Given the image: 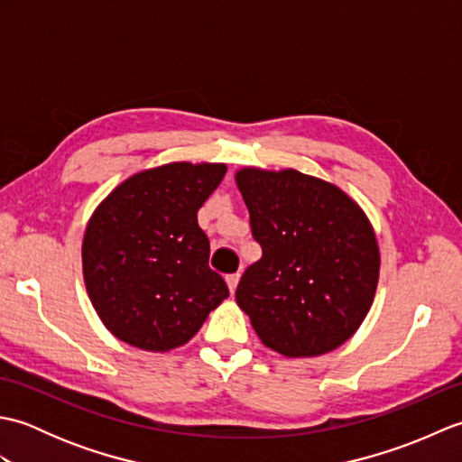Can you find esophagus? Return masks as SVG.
I'll return each instance as SVG.
<instances>
[{
	"mask_svg": "<svg viewBox=\"0 0 462 462\" xmlns=\"http://www.w3.org/2000/svg\"><path fill=\"white\" fill-rule=\"evenodd\" d=\"M238 282H240V273H230V276H226V283H228V288H230L232 293H234V290H236Z\"/></svg>",
	"mask_w": 462,
	"mask_h": 462,
	"instance_id": "obj_1",
	"label": "esophagus"
}]
</instances>
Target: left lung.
<instances>
[{"label": "left lung", "instance_id": "8db88e82", "mask_svg": "<svg viewBox=\"0 0 462 462\" xmlns=\"http://www.w3.org/2000/svg\"><path fill=\"white\" fill-rule=\"evenodd\" d=\"M262 258L236 303L283 357H318L356 333L375 300L381 254L361 206L337 184L293 169L234 174Z\"/></svg>", "mask_w": 462, "mask_h": 462}]
</instances>
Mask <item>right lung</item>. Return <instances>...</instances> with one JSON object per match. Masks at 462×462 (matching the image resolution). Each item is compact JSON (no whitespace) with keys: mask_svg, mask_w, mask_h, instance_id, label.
I'll return each instance as SVG.
<instances>
[{"mask_svg":"<svg viewBox=\"0 0 462 462\" xmlns=\"http://www.w3.org/2000/svg\"><path fill=\"white\" fill-rule=\"evenodd\" d=\"M226 171L224 162L152 166L116 184L93 210L81 244L87 296L126 346L180 347L228 298L196 220Z\"/></svg>","mask_w":462,"mask_h":462,"instance_id":"add662e5","label":"right lung"}]
</instances>
